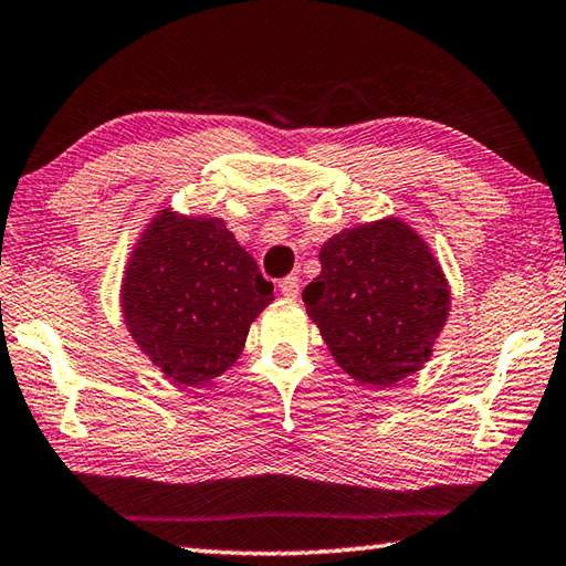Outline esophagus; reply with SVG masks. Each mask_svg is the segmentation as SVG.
I'll return each instance as SVG.
<instances>
[{
  "label": "esophagus",
  "mask_w": 566,
  "mask_h": 566,
  "mask_svg": "<svg viewBox=\"0 0 566 566\" xmlns=\"http://www.w3.org/2000/svg\"><path fill=\"white\" fill-rule=\"evenodd\" d=\"M280 292H282L286 298H296V296H298V276H294V274L284 276V280L280 282Z\"/></svg>",
  "instance_id": "obj_1"
}]
</instances>
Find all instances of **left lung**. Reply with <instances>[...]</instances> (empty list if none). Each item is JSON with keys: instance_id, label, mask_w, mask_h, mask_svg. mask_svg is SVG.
Instances as JSON below:
<instances>
[{"instance_id": "8db88e82", "label": "left lung", "mask_w": 566, "mask_h": 566, "mask_svg": "<svg viewBox=\"0 0 566 566\" xmlns=\"http://www.w3.org/2000/svg\"><path fill=\"white\" fill-rule=\"evenodd\" d=\"M302 294L331 356L353 380L390 387L424 368L451 292L427 240L400 218L340 230Z\"/></svg>"}]
</instances>
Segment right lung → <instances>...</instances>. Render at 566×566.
I'll list each match as a JSON object with an SVG mask.
<instances>
[{"label": "right lung", "mask_w": 566, "mask_h": 566, "mask_svg": "<svg viewBox=\"0 0 566 566\" xmlns=\"http://www.w3.org/2000/svg\"><path fill=\"white\" fill-rule=\"evenodd\" d=\"M272 290L226 220L164 208L135 242L119 304L129 336L164 378L198 387L235 365Z\"/></svg>", "instance_id": "add662e5"}]
</instances>
